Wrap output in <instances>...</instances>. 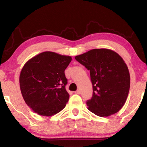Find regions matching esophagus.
Returning <instances> with one entry per match:
<instances>
[{
  "instance_id": "esophagus-1",
  "label": "esophagus",
  "mask_w": 147,
  "mask_h": 147,
  "mask_svg": "<svg viewBox=\"0 0 147 147\" xmlns=\"http://www.w3.org/2000/svg\"><path fill=\"white\" fill-rule=\"evenodd\" d=\"M74 93H75V94H80V90H77V91H74Z\"/></svg>"
}]
</instances>
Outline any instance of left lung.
Returning a JSON list of instances; mask_svg holds the SVG:
<instances>
[{
	"mask_svg": "<svg viewBox=\"0 0 147 147\" xmlns=\"http://www.w3.org/2000/svg\"><path fill=\"white\" fill-rule=\"evenodd\" d=\"M75 59L90 71L93 95L87 100L88 109L100 117H108L123 108L130 86L128 67L111 50H91Z\"/></svg>",
	"mask_w": 147,
	"mask_h": 147,
	"instance_id": "1",
	"label": "left lung"
}]
</instances>
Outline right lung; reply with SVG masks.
<instances>
[{
  "instance_id": "1",
  "label": "right lung",
  "mask_w": 147,
  "mask_h": 147,
  "mask_svg": "<svg viewBox=\"0 0 147 147\" xmlns=\"http://www.w3.org/2000/svg\"><path fill=\"white\" fill-rule=\"evenodd\" d=\"M72 60L69 56L47 51L24 64L19 77L24 101L35 113L52 116L66 106L69 94L65 89V70Z\"/></svg>"
}]
</instances>
